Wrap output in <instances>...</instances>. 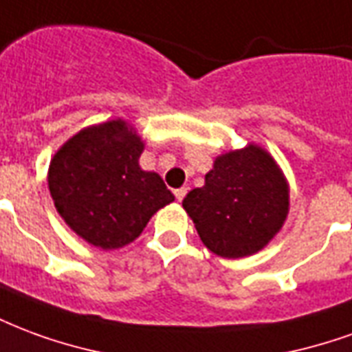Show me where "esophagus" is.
Returning a JSON list of instances; mask_svg holds the SVG:
<instances>
[{
	"mask_svg": "<svg viewBox=\"0 0 352 352\" xmlns=\"http://www.w3.org/2000/svg\"><path fill=\"white\" fill-rule=\"evenodd\" d=\"M184 196H186V188H177L175 190V198H177V201H183V198Z\"/></svg>",
	"mask_w": 352,
	"mask_h": 352,
	"instance_id": "34e87169",
	"label": "esophagus"
}]
</instances>
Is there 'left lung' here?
<instances>
[{"instance_id":"left-lung-1","label":"left lung","mask_w":352,"mask_h":352,"mask_svg":"<svg viewBox=\"0 0 352 352\" xmlns=\"http://www.w3.org/2000/svg\"><path fill=\"white\" fill-rule=\"evenodd\" d=\"M207 249L243 258L264 249L288 214V183L272 154L258 145L217 156L206 184L183 199Z\"/></svg>"}]
</instances>
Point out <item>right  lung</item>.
I'll use <instances>...</instances> for the list:
<instances>
[{"label": "right lung", "instance_id": "1", "mask_svg": "<svg viewBox=\"0 0 352 352\" xmlns=\"http://www.w3.org/2000/svg\"><path fill=\"white\" fill-rule=\"evenodd\" d=\"M143 148L135 130L116 118L75 133L50 160L49 190L56 211L87 243L120 249L175 199L158 173L141 169Z\"/></svg>", "mask_w": 352, "mask_h": 352}]
</instances>
